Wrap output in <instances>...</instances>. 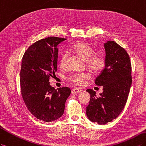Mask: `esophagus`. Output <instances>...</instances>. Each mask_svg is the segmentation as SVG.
Here are the masks:
<instances>
[{
  "instance_id": "esophagus-1",
  "label": "esophagus",
  "mask_w": 146,
  "mask_h": 146,
  "mask_svg": "<svg viewBox=\"0 0 146 146\" xmlns=\"http://www.w3.org/2000/svg\"><path fill=\"white\" fill-rule=\"evenodd\" d=\"M81 90H79V89H77V88H74V89H73L72 90V94H77V93H79L81 92Z\"/></svg>"
}]
</instances>
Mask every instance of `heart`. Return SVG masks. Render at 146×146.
<instances>
[{"mask_svg":"<svg viewBox=\"0 0 146 146\" xmlns=\"http://www.w3.org/2000/svg\"><path fill=\"white\" fill-rule=\"evenodd\" d=\"M73 52L77 54L81 58L86 61L87 67L93 73H98L102 70L106 64V60L103 55L101 54H94L93 50L90 46L85 43H78L72 47ZM68 58V54L63 53L61 56L60 65L61 68L66 66ZM90 78L87 73H76L73 74L68 77V80L76 85L82 86L85 83V81Z\"/></svg>","mask_w":146,"mask_h":146,"instance_id":"heart-1","label":"heart"}]
</instances>
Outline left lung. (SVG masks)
<instances>
[{
  "mask_svg": "<svg viewBox=\"0 0 146 146\" xmlns=\"http://www.w3.org/2000/svg\"><path fill=\"white\" fill-rule=\"evenodd\" d=\"M104 46L105 68L94 82L103 86V92L97 96L93 90H86L90 94L86 115L98 124H106L119 116L126 105L132 84L131 63L126 51L114 41H108Z\"/></svg>",
  "mask_w": 146,
  "mask_h": 146,
  "instance_id": "1",
  "label": "left lung"
}]
</instances>
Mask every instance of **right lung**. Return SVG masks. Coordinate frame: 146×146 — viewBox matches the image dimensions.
<instances>
[{
    "mask_svg": "<svg viewBox=\"0 0 146 146\" xmlns=\"http://www.w3.org/2000/svg\"><path fill=\"white\" fill-rule=\"evenodd\" d=\"M66 40L55 36L40 40L29 47L22 58L20 82L23 100L30 113L45 122L62 116L71 93L69 88L55 90L49 82L57 71V46Z\"/></svg>",
    "mask_w": 146,
    "mask_h": 146,
    "instance_id": "1",
    "label": "right lung"
}]
</instances>
